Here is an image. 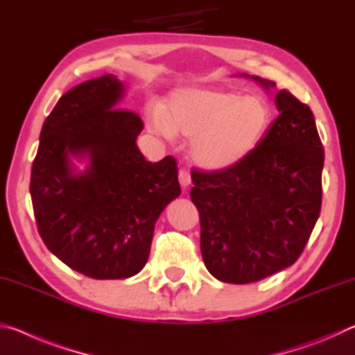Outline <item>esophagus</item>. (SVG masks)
Instances as JSON below:
<instances>
[{
	"label": "esophagus",
	"mask_w": 355,
	"mask_h": 355,
	"mask_svg": "<svg viewBox=\"0 0 355 355\" xmlns=\"http://www.w3.org/2000/svg\"><path fill=\"white\" fill-rule=\"evenodd\" d=\"M178 182L180 184L183 186V188H188V186L191 184V172L186 171V169H182L178 172Z\"/></svg>",
	"instance_id": "obj_1"
}]
</instances>
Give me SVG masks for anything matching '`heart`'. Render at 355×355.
<instances>
[{
	"label": "heart",
	"instance_id": "heart-1",
	"mask_svg": "<svg viewBox=\"0 0 355 355\" xmlns=\"http://www.w3.org/2000/svg\"><path fill=\"white\" fill-rule=\"evenodd\" d=\"M271 123V110L258 95L218 89H183L171 95L166 117L155 112L156 133L191 137V155L199 166L222 171L244 161L260 146Z\"/></svg>",
	"mask_w": 355,
	"mask_h": 355
}]
</instances>
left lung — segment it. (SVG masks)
<instances>
[{
  "mask_svg": "<svg viewBox=\"0 0 355 355\" xmlns=\"http://www.w3.org/2000/svg\"><path fill=\"white\" fill-rule=\"evenodd\" d=\"M275 105L280 114L244 161L191 172L203 263L227 284H252L291 266L320 218L324 148L313 112L285 89Z\"/></svg>",
  "mask_w": 355,
  "mask_h": 355,
  "instance_id": "8db88e82",
  "label": "left lung"
}]
</instances>
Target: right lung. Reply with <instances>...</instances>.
<instances>
[{
    "label": "right lung",
    "instance_id": "1",
    "mask_svg": "<svg viewBox=\"0 0 355 355\" xmlns=\"http://www.w3.org/2000/svg\"><path fill=\"white\" fill-rule=\"evenodd\" d=\"M123 84L105 75L59 98L40 131L33 208L51 254L87 277L127 279L146 266L155 222L180 196L173 156L146 161L136 112L117 107ZM71 157H87L76 173Z\"/></svg>",
    "mask_w": 355,
    "mask_h": 355
}]
</instances>
